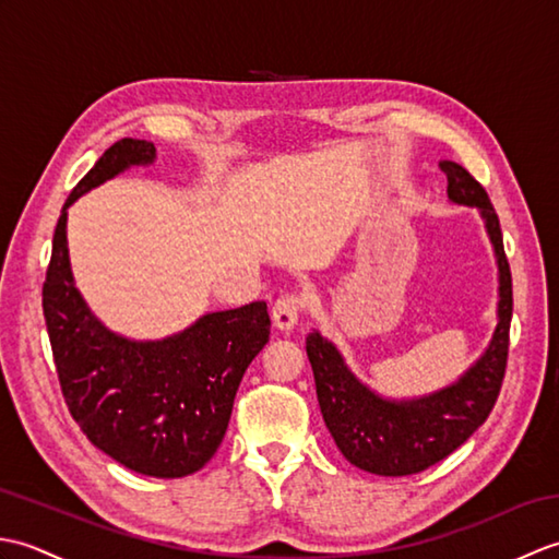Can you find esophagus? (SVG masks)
<instances>
[{
    "label": "esophagus",
    "instance_id": "obj_1",
    "mask_svg": "<svg viewBox=\"0 0 559 559\" xmlns=\"http://www.w3.org/2000/svg\"><path fill=\"white\" fill-rule=\"evenodd\" d=\"M305 310V298L300 293H283L281 298L273 302V324L281 331H288L295 324Z\"/></svg>",
    "mask_w": 559,
    "mask_h": 559
}]
</instances>
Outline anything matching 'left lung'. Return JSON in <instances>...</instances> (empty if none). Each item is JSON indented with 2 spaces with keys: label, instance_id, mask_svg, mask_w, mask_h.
Returning <instances> with one entry per match:
<instances>
[{
  "label": "left lung",
  "instance_id": "1",
  "mask_svg": "<svg viewBox=\"0 0 559 559\" xmlns=\"http://www.w3.org/2000/svg\"><path fill=\"white\" fill-rule=\"evenodd\" d=\"M447 194L463 206H478L500 266V322L483 358L432 396L386 401L372 394L343 362L341 353L319 331L307 336L319 408L341 454L353 466L377 476H413L447 459L488 420L507 372L509 324H512V271L502 245L500 218L483 185L459 163L442 160Z\"/></svg>",
  "mask_w": 559,
  "mask_h": 559
}]
</instances>
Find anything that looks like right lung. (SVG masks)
I'll list each match as a JSON object with an SVG mask.
<instances>
[{"label":"right lung","instance_id":"add662e5","mask_svg":"<svg viewBox=\"0 0 559 559\" xmlns=\"http://www.w3.org/2000/svg\"><path fill=\"white\" fill-rule=\"evenodd\" d=\"M156 158L144 139H120L71 189L59 213L43 283V314L71 418L129 471L185 478L204 468L228 430L242 374L269 343L266 302L201 317L163 341H129L105 329L74 288L67 209L129 165Z\"/></svg>","mask_w":559,"mask_h":559}]
</instances>
